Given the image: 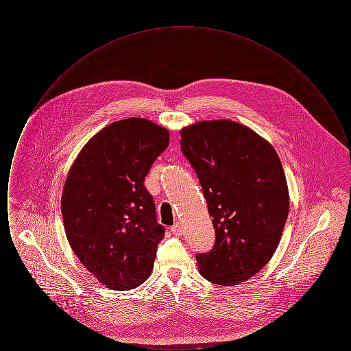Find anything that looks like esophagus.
Masks as SVG:
<instances>
[{"instance_id":"1","label":"esophagus","mask_w":351,"mask_h":351,"mask_svg":"<svg viewBox=\"0 0 351 351\" xmlns=\"http://www.w3.org/2000/svg\"><path fill=\"white\" fill-rule=\"evenodd\" d=\"M171 232H172V234H175V235H182L183 234V229H182V226L179 223H175L171 228Z\"/></svg>"}]
</instances>
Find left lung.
<instances>
[{"instance_id": "1", "label": "left lung", "mask_w": 351, "mask_h": 351, "mask_svg": "<svg viewBox=\"0 0 351 351\" xmlns=\"http://www.w3.org/2000/svg\"><path fill=\"white\" fill-rule=\"evenodd\" d=\"M180 135L216 230L213 249L196 255L201 276L238 285L265 267L279 245L289 210L282 162L265 138L229 119L197 122Z\"/></svg>"}]
</instances>
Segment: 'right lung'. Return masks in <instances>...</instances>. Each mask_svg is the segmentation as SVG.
<instances>
[{
    "label": "right lung",
    "instance_id": "add662e5",
    "mask_svg": "<svg viewBox=\"0 0 351 351\" xmlns=\"http://www.w3.org/2000/svg\"><path fill=\"white\" fill-rule=\"evenodd\" d=\"M168 143L167 129L150 119H121L92 136L68 172L62 195L68 242L110 289H133L150 276L165 228L143 182Z\"/></svg>",
    "mask_w": 351,
    "mask_h": 351
}]
</instances>
